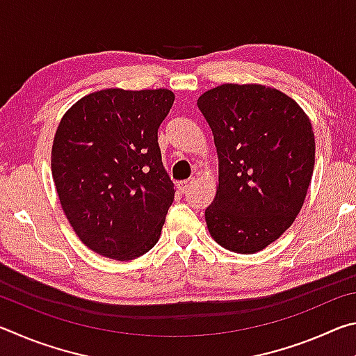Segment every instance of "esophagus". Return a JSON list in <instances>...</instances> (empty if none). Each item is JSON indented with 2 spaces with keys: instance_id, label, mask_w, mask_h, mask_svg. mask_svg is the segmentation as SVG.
<instances>
[{
  "instance_id": "esophagus-1",
  "label": "esophagus",
  "mask_w": 356,
  "mask_h": 356,
  "mask_svg": "<svg viewBox=\"0 0 356 356\" xmlns=\"http://www.w3.org/2000/svg\"><path fill=\"white\" fill-rule=\"evenodd\" d=\"M195 184V179H186V180H182V182H179L177 184V186H179V190L182 191V193H185L186 190L190 188V186Z\"/></svg>"
}]
</instances>
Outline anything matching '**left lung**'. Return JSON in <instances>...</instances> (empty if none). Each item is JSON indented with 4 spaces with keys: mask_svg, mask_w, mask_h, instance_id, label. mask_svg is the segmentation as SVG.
<instances>
[{
    "mask_svg": "<svg viewBox=\"0 0 356 356\" xmlns=\"http://www.w3.org/2000/svg\"><path fill=\"white\" fill-rule=\"evenodd\" d=\"M197 108L220 163L209 232L222 248L252 254L280 238L303 206L314 170L312 125L297 102L261 84H221Z\"/></svg>",
    "mask_w": 356,
    "mask_h": 356,
    "instance_id": "8db88e82",
    "label": "left lung"
}]
</instances>
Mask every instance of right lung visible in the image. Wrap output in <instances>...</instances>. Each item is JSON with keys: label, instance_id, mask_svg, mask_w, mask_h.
<instances>
[{"label": "right lung", "instance_id": "1", "mask_svg": "<svg viewBox=\"0 0 356 356\" xmlns=\"http://www.w3.org/2000/svg\"><path fill=\"white\" fill-rule=\"evenodd\" d=\"M174 104L168 89H104L64 114L51 149L61 206L81 242L131 261L159 242L174 185L159 129Z\"/></svg>", "mask_w": 356, "mask_h": 356}]
</instances>
